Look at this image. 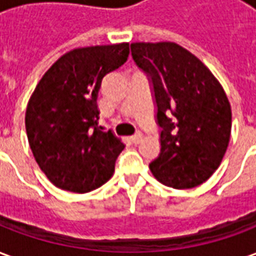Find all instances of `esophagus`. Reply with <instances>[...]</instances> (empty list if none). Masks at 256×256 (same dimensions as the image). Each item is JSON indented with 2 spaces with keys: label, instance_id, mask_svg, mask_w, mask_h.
Segmentation results:
<instances>
[{
  "label": "esophagus",
  "instance_id": "34e87169",
  "mask_svg": "<svg viewBox=\"0 0 256 256\" xmlns=\"http://www.w3.org/2000/svg\"><path fill=\"white\" fill-rule=\"evenodd\" d=\"M141 140H142V134L141 133L134 134V136H132V137H130V141H132L133 144H138Z\"/></svg>",
  "mask_w": 256,
  "mask_h": 256
}]
</instances>
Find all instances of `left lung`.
Segmentation results:
<instances>
[{"label":"left lung","mask_w":256,"mask_h":256,"mask_svg":"<svg viewBox=\"0 0 256 256\" xmlns=\"http://www.w3.org/2000/svg\"><path fill=\"white\" fill-rule=\"evenodd\" d=\"M132 56L154 84L160 154L150 162L166 186L190 189L220 167L229 145L232 108L207 66L176 42H134Z\"/></svg>","instance_id":"8db88e82"}]
</instances>
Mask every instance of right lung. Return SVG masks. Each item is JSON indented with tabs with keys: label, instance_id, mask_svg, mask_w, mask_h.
<instances>
[{
	"label": "right lung",
	"instance_id": "obj_1",
	"mask_svg": "<svg viewBox=\"0 0 256 256\" xmlns=\"http://www.w3.org/2000/svg\"><path fill=\"white\" fill-rule=\"evenodd\" d=\"M128 58V44L76 48L50 66L31 94L26 132L34 159L58 188L88 193L112 177L122 140L98 126L101 80Z\"/></svg>",
	"mask_w": 256,
	"mask_h": 256
}]
</instances>
